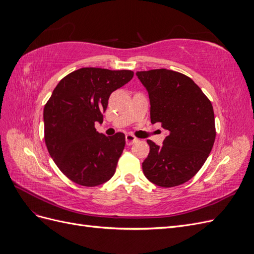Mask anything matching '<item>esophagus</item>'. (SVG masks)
<instances>
[{
  "label": "esophagus",
  "mask_w": 254,
  "mask_h": 254,
  "mask_svg": "<svg viewBox=\"0 0 254 254\" xmlns=\"http://www.w3.org/2000/svg\"><path fill=\"white\" fill-rule=\"evenodd\" d=\"M125 140H126V144L127 145H132L134 142H136V137L133 136L132 134H126L125 136Z\"/></svg>",
  "instance_id": "esophagus-1"
}]
</instances>
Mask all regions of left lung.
<instances>
[{
  "label": "left lung",
  "instance_id": "obj_1",
  "mask_svg": "<svg viewBox=\"0 0 254 254\" xmlns=\"http://www.w3.org/2000/svg\"><path fill=\"white\" fill-rule=\"evenodd\" d=\"M150 102V121L167 130L163 144L150 140L142 163L146 178L161 188L189 181L209 157L216 136L214 111L201 89L188 76L166 68L136 72Z\"/></svg>",
  "mask_w": 254,
  "mask_h": 254
}]
</instances>
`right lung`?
<instances>
[{
    "mask_svg": "<svg viewBox=\"0 0 254 254\" xmlns=\"http://www.w3.org/2000/svg\"><path fill=\"white\" fill-rule=\"evenodd\" d=\"M133 72L81 67L61 79L44 106V140L54 162L68 179L96 187L112 178L125 147V134L107 136L95 129L113 91Z\"/></svg>",
    "mask_w": 254,
    "mask_h": 254,
    "instance_id": "right-lung-1",
    "label": "right lung"
}]
</instances>
